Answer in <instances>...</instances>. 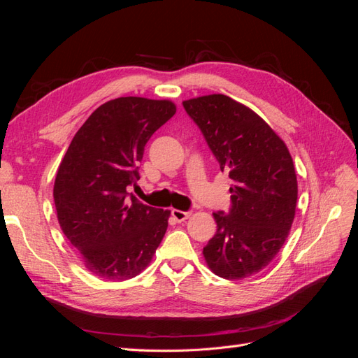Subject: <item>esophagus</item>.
<instances>
[{"label": "esophagus", "mask_w": 358, "mask_h": 358, "mask_svg": "<svg viewBox=\"0 0 358 358\" xmlns=\"http://www.w3.org/2000/svg\"><path fill=\"white\" fill-rule=\"evenodd\" d=\"M191 210H185V212H183V210H178V209H173L171 210V216H173V218H175L178 222H182V221H185V220H188L189 218V216H191Z\"/></svg>", "instance_id": "esophagus-1"}]
</instances>
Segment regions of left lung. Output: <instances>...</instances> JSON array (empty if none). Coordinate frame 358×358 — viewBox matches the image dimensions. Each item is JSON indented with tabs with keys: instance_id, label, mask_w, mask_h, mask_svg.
I'll return each instance as SVG.
<instances>
[{
	"instance_id": "1",
	"label": "left lung",
	"mask_w": 358,
	"mask_h": 358,
	"mask_svg": "<svg viewBox=\"0 0 358 358\" xmlns=\"http://www.w3.org/2000/svg\"><path fill=\"white\" fill-rule=\"evenodd\" d=\"M229 173L231 204L215 212L216 234L203 248L215 275L237 280L272 262L285 243L297 203V178L285 143L262 117L222 94L183 101Z\"/></svg>"
}]
</instances>
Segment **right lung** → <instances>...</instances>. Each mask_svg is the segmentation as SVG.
I'll return each instance as SVG.
<instances>
[{
  "label": "right lung",
  "mask_w": 358,
  "mask_h": 358,
  "mask_svg": "<svg viewBox=\"0 0 358 358\" xmlns=\"http://www.w3.org/2000/svg\"><path fill=\"white\" fill-rule=\"evenodd\" d=\"M175 113L166 100L107 101L86 119L61 161L53 187L58 221L95 276L134 278L166 234L170 212L149 208L129 188L140 179L148 140Z\"/></svg>",
  "instance_id": "add662e5"
}]
</instances>
